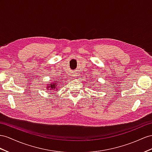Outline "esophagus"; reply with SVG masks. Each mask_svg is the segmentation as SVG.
I'll use <instances>...</instances> for the list:
<instances>
[{
	"label": "esophagus",
	"instance_id": "esophagus-1",
	"mask_svg": "<svg viewBox=\"0 0 152 152\" xmlns=\"http://www.w3.org/2000/svg\"><path fill=\"white\" fill-rule=\"evenodd\" d=\"M74 76H75V77H76V76H77V75H74Z\"/></svg>",
	"mask_w": 152,
	"mask_h": 152
}]
</instances>
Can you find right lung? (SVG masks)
I'll use <instances>...</instances> for the list:
<instances>
[{
    "label": "right lung",
    "instance_id": "right-lung-1",
    "mask_svg": "<svg viewBox=\"0 0 152 152\" xmlns=\"http://www.w3.org/2000/svg\"><path fill=\"white\" fill-rule=\"evenodd\" d=\"M58 83H56V82H55V83H54V82H53V83H50V86H48V87H47V88H50L49 90H50V89H53H53H57V85H58Z\"/></svg>",
    "mask_w": 152,
    "mask_h": 152
}]
</instances>
